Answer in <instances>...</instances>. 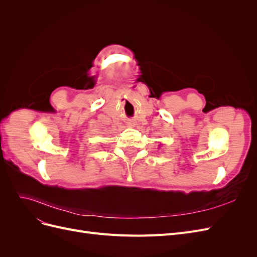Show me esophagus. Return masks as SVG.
<instances>
[{
    "instance_id": "34e87169",
    "label": "esophagus",
    "mask_w": 257,
    "mask_h": 257,
    "mask_svg": "<svg viewBox=\"0 0 257 257\" xmlns=\"http://www.w3.org/2000/svg\"><path fill=\"white\" fill-rule=\"evenodd\" d=\"M128 123H130V124H131V125H132V124H134V123H133V122H128Z\"/></svg>"
}]
</instances>
